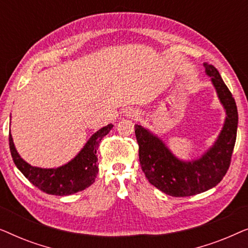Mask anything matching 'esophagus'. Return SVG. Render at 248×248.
<instances>
[{"label":"esophagus","mask_w":248,"mask_h":248,"mask_svg":"<svg viewBox=\"0 0 248 248\" xmlns=\"http://www.w3.org/2000/svg\"><path fill=\"white\" fill-rule=\"evenodd\" d=\"M137 111H134V110H132L131 113H130V116H132V117H134V116H137Z\"/></svg>","instance_id":"1"}]
</instances>
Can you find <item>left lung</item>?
Listing matches in <instances>:
<instances>
[{
	"label": "left lung",
	"instance_id": "1",
	"mask_svg": "<svg viewBox=\"0 0 248 248\" xmlns=\"http://www.w3.org/2000/svg\"><path fill=\"white\" fill-rule=\"evenodd\" d=\"M204 67L227 116L218 139L202 157L192 161L179 160L157 135L142 125H134L145 177L161 192L176 198L200 194L218 185L228 170L235 147L238 125L235 99L218 70L208 63Z\"/></svg>",
	"mask_w": 248,
	"mask_h": 248
}]
</instances>
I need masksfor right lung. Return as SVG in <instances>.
<instances>
[{
	"mask_svg": "<svg viewBox=\"0 0 248 248\" xmlns=\"http://www.w3.org/2000/svg\"><path fill=\"white\" fill-rule=\"evenodd\" d=\"M111 128L113 124H108L97 131L72 160L57 168L30 166L16 152L11 134L9 135L10 151L16 168L40 191L50 195H71L93 184L98 174V147L101 139L109 133Z\"/></svg>",
	"mask_w": 248,
	"mask_h": 248,
	"instance_id": "right-lung-1",
	"label": "right lung"
}]
</instances>
